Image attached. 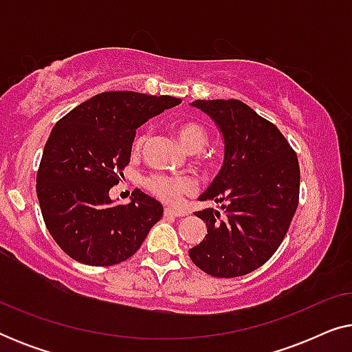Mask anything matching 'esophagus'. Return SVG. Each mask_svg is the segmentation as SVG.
Returning a JSON list of instances; mask_svg holds the SVG:
<instances>
[{"label": "esophagus", "mask_w": 352, "mask_h": 352, "mask_svg": "<svg viewBox=\"0 0 352 352\" xmlns=\"http://www.w3.org/2000/svg\"><path fill=\"white\" fill-rule=\"evenodd\" d=\"M163 213H165V216H173V218H181V216H184V213H182V211L175 210V208H165V211H163Z\"/></svg>", "instance_id": "obj_1"}]
</instances>
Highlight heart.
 Returning a JSON list of instances; mask_svg holds the SVG:
<instances>
[{"label":"heart","mask_w":352,"mask_h":352,"mask_svg":"<svg viewBox=\"0 0 352 352\" xmlns=\"http://www.w3.org/2000/svg\"><path fill=\"white\" fill-rule=\"evenodd\" d=\"M176 136L179 138L182 146L187 151L195 152V162L204 168H214L218 165V157L214 152L205 151V146L208 144V131L205 126L194 120H186V122L177 123L175 126ZM151 134L148 131H142L139 136L134 139L133 151L134 153H141L148 142ZM144 184L153 195L158 199L166 201V204H176L181 199V195L187 194L194 189V182L189 177L182 176H171V175H162V173H155L146 177Z\"/></svg>","instance_id":"1"}]
</instances>
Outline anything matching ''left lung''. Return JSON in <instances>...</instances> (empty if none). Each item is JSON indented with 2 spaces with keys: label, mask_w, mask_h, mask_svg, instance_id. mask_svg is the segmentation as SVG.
<instances>
[{
  "label": "left lung",
  "mask_w": 352,
  "mask_h": 352,
  "mask_svg": "<svg viewBox=\"0 0 352 352\" xmlns=\"http://www.w3.org/2000/svg\"><path fill=\"white\" fill-rule=\"evenodd\" d=\"M218 123L224 165L200 197L221 204L195 213L208 234L189 250L192 263L213 277L232 278L261 267L285 239L300 201V163L276 124L237 99L195 100Z\"/></svg>",
  "instance_id": "8db88e82"
}]
</instances>
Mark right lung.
<instances>
[{"instance_id": "right-lung-1", "label": "right lung", "mask_w": 352, "mask_h": 352, "mask_svg": "<svg viewBox=\"0 0 352 352\" xmlns=\"http://www.w3.org/2000/svg\"><path fill=\"white\" fill-rule=\"evenodd\" d=\"M181 104L171 96L107 91L62 117L47 138L36 173L43 219L56 243L88 266H113L141 248L163 214L136 189L112 205L109 190L128 166L136 128Z\"/></svg>"}]
</instances>
